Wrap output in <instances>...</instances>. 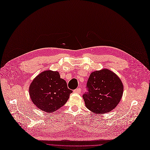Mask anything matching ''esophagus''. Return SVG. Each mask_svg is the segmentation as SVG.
<instances>
[{
	"label": "esophagus",
	"instance_id": "1",
	"mask_svg": "<svg viewBox=\"0 0 150 150\" xmlns=\"http://www.w3.org/2000/svg\"><path fill=\"white\" fill-rule=\"evenodd\" d=\"M74 93H81V89L80 88H76V90H75L74 91Z\"/></svg>",
	"mask_w": 150,
	"mask_h": 150
}]
</instances>
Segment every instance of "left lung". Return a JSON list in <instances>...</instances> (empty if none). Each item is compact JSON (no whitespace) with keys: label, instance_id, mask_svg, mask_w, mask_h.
Returning a JSON list of instances; mask_svg holds the SVG:
<instances>
[{"label":"left lung","instance_id":"1","mask_svg":"<svg viewBox=\"0 0 150 150\" xmlns=\"http://www.w3.org/2000/svg\"><path fill=\"white\" fill-rule=\"evenodd\" d=\"M88 92L83 96L86 107L95 114L116 108L122 97L124 85L114 72L107 69L93 71L87 82Z\"/></svg>","mask_w":150,"mask_h":150}]
</instances>
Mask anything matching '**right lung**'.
Here are the masks:
<instances>
[{
	"instance_id": "right-lung-1",
	"label": "right lung",
	"mask_w": 150,
	"mask_h": 150,
	"mask_svg": "<svg viewBox=\"0 0 150 150\" xmlns=\"http://www.w3.org/2000/svg\"><path fill=\"white\" fill-rule=\"evenodd\" d=\"M72 91L57 71L45 70L33 79L29 87L33 103L42 111L52 113L66 103Z\"/></svg>"
}]
</instances>
